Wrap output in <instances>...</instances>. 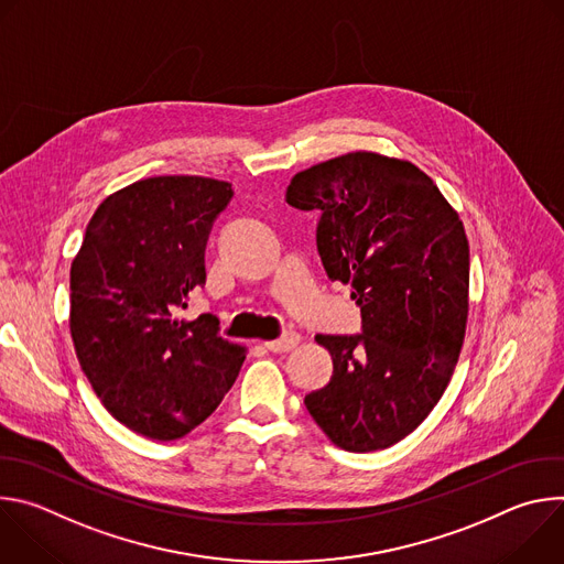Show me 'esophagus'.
I'll use <instances>...</instances> for the list:
<instances>
[{
	"mask_svg": "<svg viewBox=\"0 0 564 564\" xmlns=\"http://www.w3.org/2000/svg\"><path fill=\"white\" fill-rule=\"evenodd\" d=\"M296 344H299V335L296 333H285L281 339L268 341L265 348L272 350V352H290L292 348H296Z\"/></svg>",
	"mask_w": 564,
	"mask_h": 564,
	"instance_id": "esophagus-1",
	"label": "esophagus"
}]
</instances>
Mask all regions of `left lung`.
Instances as JSON below:
<instances>
[{
    "mask_svg": "<svg viewBox=\"0 0 564 564\" xmlns=\"http://www.w3.org/2000/svg\"><path fill=\"white\" fill-rule=\"evenodd\" d=\"M285 200L321 214V261L352 285L364 326L314 337L335 372L305 409L344 451L388 448L429 417L455 370L468 318L464 225L420 167L375 151L299 172Z\"/></svg>",
    "mask_w": 564,
    "mask_h": 564,
    "instance_id": "8db88e82",
    "label": "left lung"
}]
</instances>
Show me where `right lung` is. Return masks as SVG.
Wrapping results in <instances>:
<instances>
[{
  "instance_id": "obj_1",
  "label": "right lung",
  "mask_w": 564,
  "mask_h": 564,
  "mask_svg": "<svg viewBox=\"0 0 564 564\" xmlns=\"http://www.w3.org/2000/svg\"><path fill=\"white\" fill-rule=\"evenodd\" d=\"M225 181L153 176L107 196L70 263V337L105 409L172 442L205 422L246 361L218 321L176 318L205 285V248L231 200Z\"/></svg>"
}]
</instances>
